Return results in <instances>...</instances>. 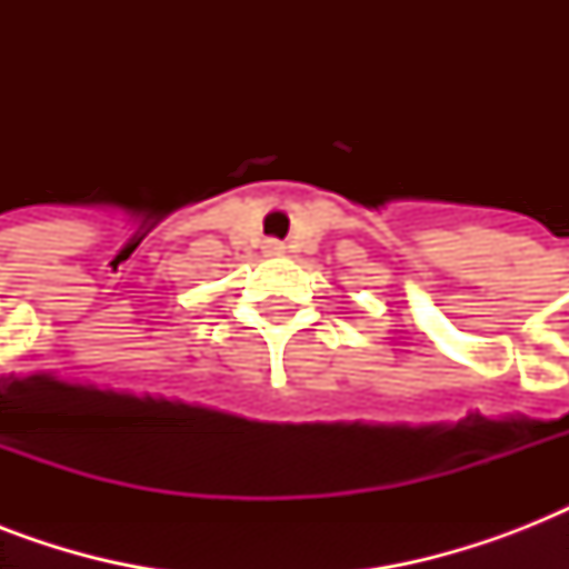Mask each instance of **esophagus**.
<instances>
[{
	"instance_id": "obj_1",
	"label": "esophagus",
	"mask_w": 569,
	"mask_h": 569,
	"mask_svg": "<svg viewBox=\"0 0 569 569\" xmlns=\"http://www.w3.org/2000/svg\"><path fill=\"white\" fill-rule=\"evenodd\" d=\"M268 250H271V253H280V250H283V248H280L277 241H268Z\"/></svg>"
}]
</instances>
